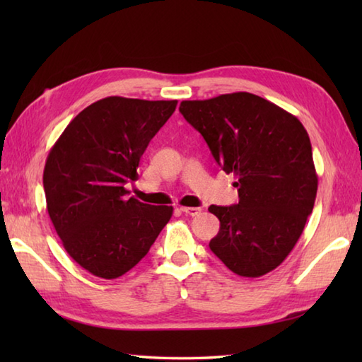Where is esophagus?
I'll use <instances>...</instances> for the list:
<instances>
[{"mask_svg":"<svg viewBox=\"0 0 362 362\" xmlns=\"http://www.w3.org/2000/svg\"><path fill=\"white\" fill-rule=\"evenodd\" d=\"M180 211L189 214V216H197L201 213V209H197V206H180Z\"/></svg>","mask_w":362,"mask_h":362,"instance_id":"1","label":"esophagus"}]
</instances>
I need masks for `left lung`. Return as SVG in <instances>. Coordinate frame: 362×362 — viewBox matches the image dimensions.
Instances as JSON below:
<instances>
[{
	"instance_id": "obj_1",
	"label": "left lung",
	"mask_w": 362,
	"mask_h": 362,
	"mask_svg": "<svg viewBox=\"0 0 362 362\" xmlns=\"http://www.w3.org/2000/svg\"><path fill=\"white\" fill-rule=\"evenodd\" d=\"M214 160L233 174L240 202L210 205L221 222L210 249L236 275L255 279L294 249L317 194L308 132L297 117L247 91L179 107Z\"/></svg>"
}]
</instances>
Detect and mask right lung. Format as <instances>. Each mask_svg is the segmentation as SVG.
<instances>
[{"mask_svg": "<svg viewBox=\"0 0 362 362\" xmlns=\"http://www.w3.org/2000/svg\"><path fill=\"white\" fill-rule=\"evenodd\" d=\"M177 101L109 96L88 105L54 143L43 171L46 209L65 250L90 274L118 279L149 252L173 206L127 197L126 183Z\"/></svg>", "mask_w": 362, "mask_h": 362, "instance_id": "right-lung-1", "label": "right lung"}]
</instances>
